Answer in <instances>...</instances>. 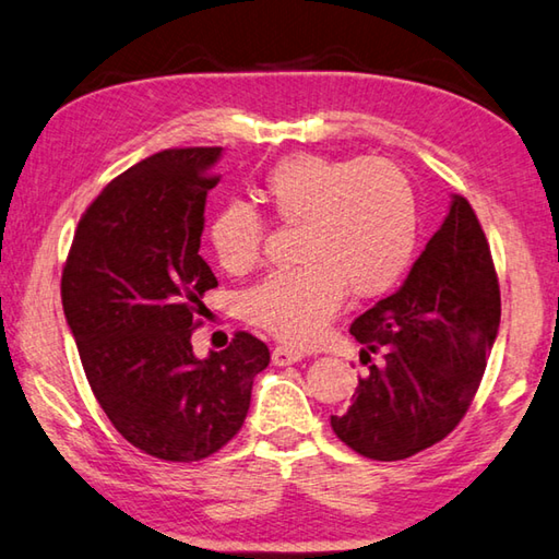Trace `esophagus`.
Returning a JSON list of instances; mask_svg holds the SVG:
<instances>
[{
  "label": "esophagus",
  "mask_w": 559,
  "mask_h": 559,
  "mask_svg": "<svg viewBox=\"0 0 559 559\" xmlns=\"http://www.w3.org/2000/svg\"><path fill=\"white\" fill-rule=\"evenodd\" d=\"M302 357H306V354L298 352V349L283 347V344H278V347L271 352V361L276 364V367H288V364H296V361H300Z\"/></svg>",
  "instance_id": "34e87169"
}]
</instances>
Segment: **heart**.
I'll use <instances>...</instances> for the list:
<instances>
[{
    "instance_id": "1",
    "label": "heart",
    "mask_w": 559,
    "mask_h": 559,
    "mask_svg": "<svg viewBox=\"0 0 559 559\" xmlns=\"http://www.w3.org/2000/svg\"><path fill=\"white\" fill-rule=\"evenodd\" d=\"M263 200L286 227H300V266L278 271L245 293L241 314L290 344L314 342L337 314L344 290L373 298L389 290L418 241V198L389 158L296 154L263 178ZM266 219L241 200L217 210L210 247L219 266L247 273L261 261Z\"/></svg>"
}]
</instances>
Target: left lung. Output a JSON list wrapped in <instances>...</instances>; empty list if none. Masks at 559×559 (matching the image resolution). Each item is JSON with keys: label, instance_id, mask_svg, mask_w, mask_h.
Segmentation results:
<instances>
[{"label": "left lung", "instance_id": "obj_1", "mask_svg": "<svg viewBox=\"0 0 559 559\" xmlns=\"http://www.w3.org/2000/svg\"><path fill=\"white\" fill-rule=\"evenodd\" d=\"M501 322L489 241L466 198L448 217L393 296L349 332L369 373L332 430L361 456L395 462L448 438L469 411Z\"/></svg>", "mask_w": 559, "mask_h": 559}]
</instances>
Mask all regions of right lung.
Wrapping results in <instances>:
<instances>
[{"label": "right lung", "mask_w": 559, "mask_h": 559, "mask_svg": "<svg viewBox=\"0 0 559 559\" xmlns=\"http://www.w3.org/2000/svg\"><path fill=\"white\" fill-rule=\"evenodd\" d=\"M219 146L166 148L117 176L80 217L60 298L97 403L127 442L156 460L200 462L245 425L271 354L249 332L192 354L217 288L200 257Z\"/></svg>", "instance_id": "1"}]
</instances>
